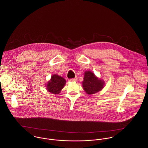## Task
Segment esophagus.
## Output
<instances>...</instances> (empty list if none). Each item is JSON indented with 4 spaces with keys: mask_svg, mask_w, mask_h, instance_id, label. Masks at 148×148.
I'll return each mask as SVG.
<instances>
[{
    "mask_svg": "<svg viewBox=\"0 0 148 148\" xmlns=\"http://www.w3.org/2000/svg\"><path fill=\"white\" fill-rule=\"evenodd\" d=\"M77 80V77H76L73 78V79H71L69 80L70 82H76Z\"/></svg>",
    "mask_w": 148,
    "mask_h": 148,
    "instance_id": "obj_1",
    "label": "esophagus"
}]
</instances>
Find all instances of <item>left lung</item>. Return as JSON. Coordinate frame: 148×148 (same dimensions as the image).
Masks as SVG:
<instances>
[{
  "label": "left lung",
  "instance_id": "8db88e82",
  "mask_svg": "<svg viewBox=\"0 0 148 148\" xmlns=\"http://www.w3.org/2000/svg\"><path fill=\"white\" fill-rule=\"evenodd\" d=\"M104 85V82L95 76L93 73L90 71L85 72L83 86L86 93L88 95L95 94L101 90Z\"/></svg>",
  "mask_w": 148,
  "mask_h": 148
}]
</instances>
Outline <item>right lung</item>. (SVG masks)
Segmentation results:
<instances>
[{
    "instance_id": "add662e5",
    "label": "right lung",
    "mask_w": 148,
    "mask_h": 148,
    "mask_svg": "<svg viewBox=\"0 0 148 148\" xmlns=\"http://www.w3.org/2000/svg\"><path fill=\"white\" fill-rule=\"evenodd\" d=\"M66 83L63 77L57 75H53L47 84V90L53 94H59Z\"/></svg>"
}]
</instances>
